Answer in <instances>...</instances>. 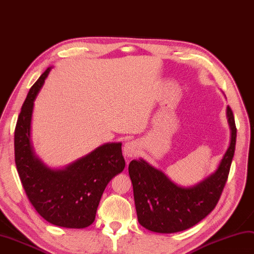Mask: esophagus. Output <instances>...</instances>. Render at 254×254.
Returning a JSON list of instances; mask_svg holds the SVG:
<instances>
[{
    "mask_svg": "<svg viewBox=\"0 0 254 254\" xmlns=\"http://www.w3.org/2000/svg\"><path fill=\"white\" fill-rule=\"evenodd\" d=\"M138 150V145L136 141H127L126 142L125 147H123V155L126 158H132L135 157L136 153H137Z\"/></svg>",
    "mask_w": 254,
    "mask_h": 254,
    "instance_id": "34e87169",
    "label": "esophagus"
}]
</instances>
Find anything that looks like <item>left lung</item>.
I'll return each mask as SVG.
<instances>
[{
  "mask_svg": "<svg viewBox=\"0 0 254 254\" xmlns=\"http://www.w3.org/2000/svg\"><path fill=\"white\" fill-rule=\"evenodd\" d=\"M231 128L230 146L214 172L197 185L183 188L144 160L128 164L138 222L155 233H177L190 229L207 217L218 204L229 177L236 145V126L230 106L226 108Z\"/></svg>",
  "mask_w": 254,
  "mask_h": 254,
  "instance_id": "8db88e82",
  "label": "left lung"
}]
</instances>
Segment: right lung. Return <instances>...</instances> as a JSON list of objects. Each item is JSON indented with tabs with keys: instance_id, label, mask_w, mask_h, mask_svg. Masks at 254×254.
Returning a JSON list of instances; mask_svg holds the SVG:
<instances>
[{
	"instance_id": "add662e5",
	"label": "right lung",
	"mask_w": 254,
	"mask_h": 254,
	"mask_svg": "<svg viewBox=\"0 0 254 254\" xmlns=\"http://www.w3.org/2000/svg\"><path fill=\"white\" fill-rule=\"evenodd\" d=\"M51 67L30 89L15 128V162L25 194L35 210L49 223L83 229L93 223L106 186L126 166L121 142L97 147L62 170H53L38 159L31 145L34 100Z\"/></svg>"
}]
</instances>
